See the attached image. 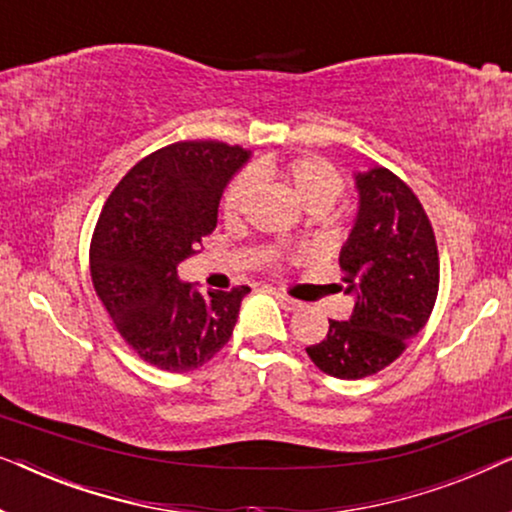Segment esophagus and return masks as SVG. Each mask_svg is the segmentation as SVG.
I'll return each instance as SVG.
<instances>
[{
    "instance_id": "1",
    "label": "esophagus",
    "mask_w": 512,
    "mask_h": 512,
    "mask_svg": "<svg viewBox=\"0 0 512 512\" xmlns=\"http://www.w3.org/2000/svg\"><path fill=\"white\" fill-rule=\"evenodd\" d=\"M275 298L279 300V305H282L284 310H289V312H291V310H298V307H300L298 300L284 296V293H279V291H275Z\"/></svg>"
}]
</instances>
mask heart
Here are the masks:
<instances>
[{
	"mask_svg": "<svg viewBox=\"0 0 512 512\" xmlns=\"http://www.w3.org/2000/svg\"><path fill=\"white\" fill-rule=\"evenodd\" d=\"M254 181H277L303 205L307 212L324 214L340 200L345 191V179L328 160L319 156H298L284 163L261 160L251 167L249 174H240L230 181L221 198L223 221L237 223L247 212V205L254 193ZM268 265H277V254L268 251L263 258Z\"/></svg>",
	"mask_w": 512,
	"mask_h": 512,
	"instance_id": "b5f03b06",
	"label": "heart"
}]
</instances>
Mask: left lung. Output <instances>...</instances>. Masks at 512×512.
I'll return each instance as SVG.
<instances>
[{
    "label": "left lung",
    "mask_w": 512,
    "mask_h": 512,
    "mask_svg": "<svg viewBox=\"0 0 512 512\" xmlns=\"http://www.w3.org/2000/svg\"><path fill=\"white\" fill-rule=\"evenodd\" d=\"M359 216L340 251L342 282L356 303L349 321L328 319L305 349L314 366L361 380L394 363L429 321L438 298L436 233L415 191L387 167L356 174Z\"/></svg>",
    "instance_id": "8db88e82"
}]
</instances>
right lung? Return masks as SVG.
I'll return each mask as SVG.
<instances>
[{
  "mask_svg": "<svg viewBox=\"0 0 512 512\" xmlns=\"http://www.w3.org/2000/svg\"><path fill=\"white\" fill-rule=\"evenodd\" d=\"M249 158L226 142H174L139 160L104 202L90 277L116 331L167 373L207 363L233 335L249 286L200 293L177 265L212 235L228 179Z\"/></svg>",
  "mask_w": 512,
  "mask_h": 512,
  "instance_id": "1",
  "label": "right lung"
}]
</instances>
